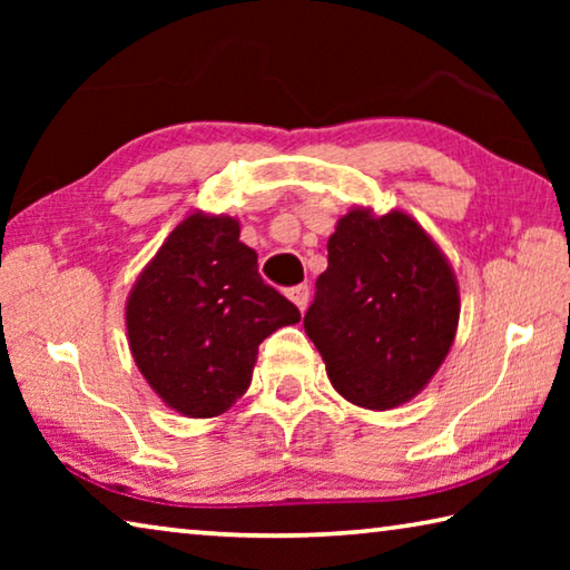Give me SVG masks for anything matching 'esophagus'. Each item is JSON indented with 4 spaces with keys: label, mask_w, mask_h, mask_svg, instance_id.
Segmentation results:
<instances>
[{
    "label": "esophagus",
    "mask_w": 570,
    "mask_h": 570,
    "mask_svg": "<svg viewBox=\"0 0 570 570\" xmlns=\"http://www.w3.org/2000/svg\"><path fill=\"white\" fill-rule=\"evenodd\" d=\"M288 298L298 306V312H304L306 304H308V286L306 284H298L294 288H288Z\"/></svg>",
    "instance_id": "obj_1"
}]
</instances>
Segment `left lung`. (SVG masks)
Instances as JSON below:
<instances>
[{
  "label": "left lung",
  "mask_w": 570,
  "mask_h": 570,
  "mask_svg": "<svg viewBox=\"0 0 570 570\" xmlns=\"http://www.w3.org/2000/svg\"><path fill=\"white\" fill-rule=\"evenodd\" d=\"M330 266L304 316L332 387L364 410L424 390L455 342L460 288L448 256L404 210L352 208L330 236Z\"/></svg>",
  "instance_id": "1"
}]
</instances>
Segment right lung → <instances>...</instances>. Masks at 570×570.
I'll return each mask as SVG.
<instances>
[{
	"instance_id": "1",
	"label": "right lung",
	"mask_w": 570,
	"mask_h": 570,
	"mask_svg": "<svg viewBox=\"0 0 570 570\" xmlns=\"http://www.w3.org/2000/svg\"><path fill=\"white\" fill-rule=\"evenodd\" d=\"M230 216L196 210L170 230L125 304L132 360L183 417L224 414L254 377L258 344L302 320L258 276Z\"/></svg>"
}]
</instances>
